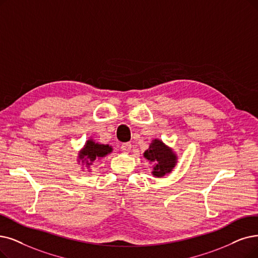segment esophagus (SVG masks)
I'll return each instance as SVG.
<instances>
[{"label":"esophagus","mask_w":258,"mask_h":258,"mask_svg":"<svg viewBox=\"0 0 258 258\" xmlns=\"http://www.w3.org/2000/svg\"><path fill=\"white\" fill-rule=\"evenodd\" d=\"M120 149H121L122 152L128 153L131 150V144L130 143H123V144H121Z\"/></svg>","instance_id":"obj_1"}]
</instances>
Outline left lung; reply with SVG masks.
<instances>
[{"label": "left lung", "mask_w": 258, "mask_h": 258, "mask_svg": "<svg viewBox=\"0 0 258 258\" xmlns=\"http://www.w3.org/2000/svg\"><path fill=\"white\" fill-rule=\"evenodd\" d=\"M148 161L154 163L153 167V176L161 178L166 173H169L176 165L177 157L173 154L170 148H168L165 144L160 140H154L148 150L144 153Z\"/></svg>", "instance_id": "obj_1"}]
</instances>
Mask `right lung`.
Wrapping results in <instances>:
<instances>
[{"label":"right lung","instance_id":"obj_1","mask_svg":"<svg viewBox=\"0 0 258 258\" xmlns=\"http://www.w3.org/2000/svg\"><path fill=\"white\" fill-rule=\"evenodd\" d=\"M111 151L112 148L109 145H101V144L89 140L85 145V148L81 150L79 158L81 160H86L87 165H91L96 160L107 156Z\"/></svg>","mask_w":258,"mask_h":258}]
</instances>
